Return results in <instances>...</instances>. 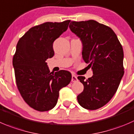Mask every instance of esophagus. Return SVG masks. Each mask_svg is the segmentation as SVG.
Wrapping results in <instances>:
<instances>
[{
  "instance_id": "1",
  "label": "esophagus",
  "mask_w": 134,
  "mask_h": 134,
  "mask_svg": "<svg viewBox=\"0 0 134 134\" xmlns=\"http://www.w3.org/2000/svg\"><path fill=\"white\" fill-rule=\"evenodd\" d=\"M71 80H72V82H76L78 80L77 76H76V75H72V79H71Z\"/></svg>"
}]
</instances>
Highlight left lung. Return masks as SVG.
<instances>
[{"label":"left lung","mask_w":134,"mask_h":134,"mask_svg":"<svg viewBox=\"0 0 134 134\" xmlns=\"http://www.w3.org/2000/svg\"><path fill=\"white\" fill-rule=\"evenodd\" d=\"M69 27L81 40L83 59L93 74L88 79L77 77L84 85L78 102L86 109H97L113 97L124 75L122 46L112 29L96 21H71Z\"/></svg>","instance_id":"1"}]
</instances>
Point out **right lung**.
I'll list each match as a JSON object with an SVG mask.
<instances>
[{"label":"right lung","instance_id":"obj_1","mask_svg":"<svg viewBox=\"0 0 134 134\" xmlns=\"http://www.w3.org/2000/svg\"><path fill=\"white\" fill-rule=\"evenodd\" d=\"M71 20L45 22L21 37L13 57L17 87L25 102L38 111H47L58 102L59 92L71 80V73L50 72L46 61L54 56L53 43L68 28Z\"/></svg>","mask_w":134,"mask_h":134}]
</instances>
